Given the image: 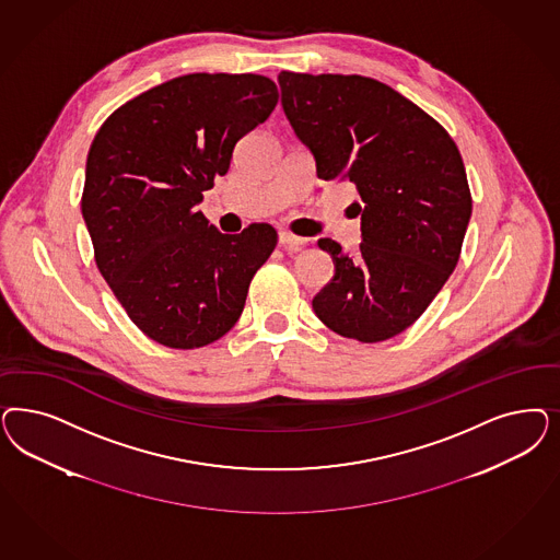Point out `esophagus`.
<instances>
[{
	"instance_id": "34e87169",
	"label": "esophagus",
	"mask_w": 560,
	"mask_h": 560,
	"mask_svg": "<svg viewBox=\"0 0 560 560\" xmlns=\"http://www.w3.org/2000/svg\"><path fill=\"white\" fill-rule=\"evenodd\" d=\"M278 241H280V245L284 247V249H301L303 245H307V238H303V236L292 235V233H287V231H280L278 233Z\"/></svg>"
}]
</instances>
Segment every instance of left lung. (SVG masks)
<instances>
[{
    "instance_id": "8db88e82",
    "label": "left lung",
    "mask_w": 560,
    "mask_h": 560,
    "mask_svg": "<svg viewBox=\"0 0 560 560\" xmlns=\"http://www.w3.org/2000/svg\"><path fill=\"white\" fill-rule=\"evenodd\" d=\"M282 108L322 180L361 199L359 253L319 238L334 278L313 311L343 338L389 340L415 324L457 266L471 217L462 154L412 101L364 75L280 72Z\"/></svg>"
}]
</instances>
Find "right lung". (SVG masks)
Returning <instances> with one entry per match:
<instances>
[{"label": "right lung", "mask_w": 560, "mask_h": 560, "mask_svg": "<svg viewBox=\"0 0 560 560\" xmlns=\"http://www.w3.org/2000/svg\"><path fill=\"white\" fill-rule=\"evenodd\" d=\"M276 103L266 75L187 73L127 101L94 136L82 217L98 270L150 340L199 348L238 322L278 235L266 222L224 235L196 206Z\"/></svg>", "instance_id": "right-lung-1"}]
</instances>
